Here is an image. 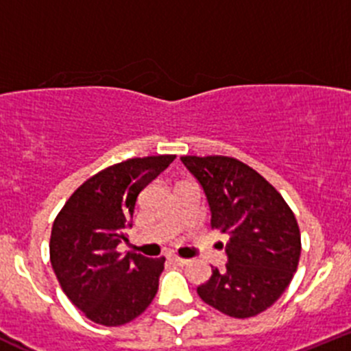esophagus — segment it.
<instances>
[{"label": "esophagus", "instance_id": "34e87169", "mask_svg": "<svg viewBox=\"0 0 351 351\" xmlns=\"http://www.w3.org/2000/svg\"><path fill=\"white\" fill-rule=\"evenodd\" d=\"M169 261H171L173 262V264H176V266H185V264H186V262H189V261H186V258H182V257H176V255H169Z\"/></svg>", "mask_w": 351, "mask_h": 351}]
</instances>
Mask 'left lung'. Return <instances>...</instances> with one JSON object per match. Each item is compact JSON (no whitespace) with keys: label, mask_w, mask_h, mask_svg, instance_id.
I'll return each mask as SVG.
<instances>
[{"label":"left lung","mask_w":351,"mask_h":351,"mask_svg":"<svg viewBox=\"0 0 351 351\" xmlns=\"http://www.w3.org/2000/svg\"><path fill=\"white\" fill-rule=\"evenodd\" d=\"M206 193L210 228L228 237L226 266L213 267L199 297L230 317L269 308L283 295L300 258V230L276 189L255 169L226 156H183Z\"/></svg>","instance_id":"1"}]
</instances>
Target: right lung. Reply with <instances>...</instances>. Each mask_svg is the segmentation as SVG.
I'll list each match as a JSON object with an SVG mask.
<instances>
[{
    "instance_id": "add662e5",
    "label": "right lung",
    "mask_w": 351,
    "mask_h": 351,
    "mask_svg": "<svg viewBox=\"0 0 351 351\" xmlns=\"http://www.w3.org/2000/svg\"><path fill=\"white\" fill-rule=\"evenodd\" d=\"M175 156L134 158L103 169L66 200L51 230V266L71 304L103 326L134 321L158 293L165 257L118 252L137 197Z\"/></svg>"
}]
</instances>
